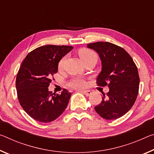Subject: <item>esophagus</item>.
<instances>
[{
  "label": "esophagus",
  "instance_id": "34e87169",
  "mask_svg": "<svg viewBox=\"0 0 154 154\" xmlns=\"http://www.w3.org/2000/svg\"><path fill=\"white\" fill-rule=\"evenodd\" d=\"M81 92L83 94L86 95V96H90V95L92 94V92L90 91V90H82V91H81Z\"/></svg>",
  "mask_w": 154,
  "mask_h": 154
}]
</instances>
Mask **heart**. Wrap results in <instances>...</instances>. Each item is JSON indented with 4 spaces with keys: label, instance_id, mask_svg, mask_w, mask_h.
<instances>
[{
    "label": "heart",
    "instance_id": "1",
    "mask_svg": "<svg viewBox=\"0 0 154 154\" xmlns=\"http://www.w3.org/2000/svg\"><path fill=\"white\" fill-rule=\"evenodd\" d=\"M79 55L80 58H81L82 62H84V61L89 59H92V58H94V59L97 60V55L96 53H95L93 51L88 49V48H81V49L79 51ZM66 59V57L64 56V57H63L62 59L60 60L59 63H58V69H62ZM68 85H69V86L72 88L82 89L84 88L86 86V82L84 79L77 77L72 79L71 81L69 82Z\"/></svg>",
    "mask_w": 154,
    "mask_h": 154
}]
</instances>
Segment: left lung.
Masks as SVG:
<instances>
[{"label": "left lung", "mask_w": 154, "mask_h": 154, "mask_svg": "<svg viewBox=\"0 0 154 154\" xmlns=\"http://www.w3.org/2000/svg\"><path fill=\"white\" fill-rule=\"evenodd\" d=\"M87 46L98 53L101 61L97 84L109 87V92L103 93L101 102L94 107L95 111L107 120L120 118L136 101L140 83L138 68L129 53L120 46L108 42Z\"/></svg>", "instance_id": "left-lung-1"}]
</instances>
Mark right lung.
I'll return each instance as SVG.
<instances>
[{
    "label": "right lung",
    "instance_id": "1",
    "mask_svg": "<svg viewBox=\"0 0 154 154\" xmlns=\"http://www.w3.org/2000/svg\"><path fill=\"white\" fill-rule=\"evenodd\" d=\"M72 48L42 46L29 53L22 62L16 80L17 95L22 108L35 121L49 123L66 108L71 93L64 89L60 94H53L48 87L57 72L60 60Z\"/></svg>",
    "mask_w": 154,
    "mask_h": 154
}]
</instances>
